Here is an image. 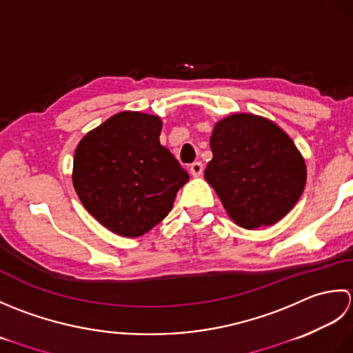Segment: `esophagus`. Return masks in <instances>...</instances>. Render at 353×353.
<instances>
[{
  "instance_id": "1",
  "label": "esophagus",
  "mask_w": 353,
  "mask_h": 353,
  "mask_svg": "<svg viewBox=\"0 0 353 353\" xmlns=\"http://www.w3.org/2000/svg\"><path fill=\"white\" fill-rule=\"evenodd\" d=\"M190 174L193 175V176H199V175H203V170H204V164L201 163V161H195V163H192L190 164Z\"/></svg>"
}]
</instances>
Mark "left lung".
Segmentation results:
<instances>
[{
	"mask_svg": "<svg viewBox=\"0 0 353 353\" xmlns=\"http://www.w3.org/2000/svg\"><path fill=\"white\" fill-rule=\"evenodd\" d=\"M210 149L204 178L242 228L276 224L303 193L305 158L274 121L247 112L227 116L214 125Z\"/></svg>",
	"mask_w": 353,
	"mask_h": 353,
	"instance_id": "left-lung-1",
	"label": "left lung"
}]
</instances>
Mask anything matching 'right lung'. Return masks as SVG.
Segmentation results:
<instances>
[{
    "label": "right lung",
    "instance_id": "1",
    "mask_svg": "<svg viewBox=\"0 0 353 353\" xmlns=\"http://www.w3.org/2000/svg\"><path fill=\"white\" fill-rule=\"evenodd\" d=\"M161 128L158 116L121 111L79 141L74 190L92 218L112 233H148L168 216L178 190L189 181L160 143Z\"/></svg>",
    "mask_w": 353,
    "mask_h": 353
}]
</instances>
